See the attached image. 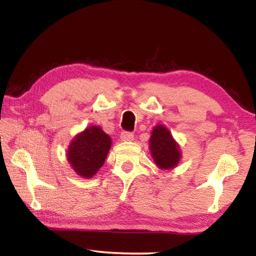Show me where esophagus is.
<instances>
[{
  "label": "esophagus",
  "mask_w": 256,
  "mask_h": 256,
  "mask_svg": "<svg viewBox=\"0 0 256 256\" xmlns=\"http://www.w3.org/2000/svg\"><path fill=\"white\" fill-rule=\"evenodd\" d=\"M120 138H122V141H132L134 138V134L132 132L124 131L120 134Z\"/></svg>",
  "instance_id": "34e87169"
}]
</instances>
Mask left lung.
<instances>
[{"label":"left lung","instance_id":"1","mask_svg":"<svg viewBox=\"0 0 256 256\" xmlns=\"http://www.w3.org/2000/svg\"><path fill=\"white\" fill-rule=\"evenodd\" d=\"M150 151L156 164L162 170L174 168L180 162L178 146L164 125H158L154 128L150 138Z\"/></svg>","mask_w":256,"mask_h":256}]
</instances>
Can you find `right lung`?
I'll list each match as a JSON object with an SVG mask.
<instances>
[{
	"label": "right lung",
	"instance_id": "1",
	"mask_svg": "<svg viewBox=\"0 0 256 256\" xmlns=\"http://www.w3.org/2000/svg\"><path fill=\"white\" fill-rule=\"evenodd\" d=\"M110 144V138L100 128H88L72 141L68 160L78 174L90 178L105 162Z\"/></svg>",
	"mask_w": 256,
	"mask_h": 256
}]
</instances>
